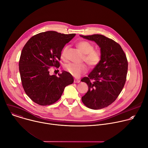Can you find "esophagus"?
Instances as JSON below:
<instances>
[{
	"label": "esophagus",
	"instance_id": "esophagus-1",
	"mask_svg": "<svg viewBox=\"0 0 148 148\" xmlns=\"http://www.w3.org/2000/svg\"><path fill=\"white\" fill-rule=\"evenodd\" d=\"M74 82L75 83H78V82H80V81L78 80V79H74Z\"/></svg>",
	"mask_w": 148,
	"mask_h": 148
}]
</instances>
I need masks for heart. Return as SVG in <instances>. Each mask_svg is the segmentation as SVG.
<instances>
[{
  "label": "heart",
  "mask_w": 148,
  "mask_h": 148,
  "mask_svg": "<svg viewBox=\"0 0 148 148\" xmlns=\"http://www.w3.org/2000/svg\"><path fill=\"white\" fill-rule=\"evenodd\" d=\"M78 49L84 54L82 60L87 63L91 67H94L97 66L101 59V52L94 49V46L90 42L86 40H81L77 44ZM68 46H65L61 51V56L64 58ZM65 69L74 77H79L82 74H85L88 71V67L86 64H77L74 63H69L65 66Z\"/></svg>",
  "instance_id": "1"
}]
</instances>
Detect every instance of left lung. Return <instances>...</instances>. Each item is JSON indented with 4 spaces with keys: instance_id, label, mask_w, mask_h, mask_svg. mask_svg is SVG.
<instances>
[{
    "instance_id": "8db88e82",
    "label": "left lung",
    "mask_w": 148,
    "mask_h": 148,
    "mask_svg": "<svg viewBox=\"0 0 148 148\" xmlns=\"http://www.w3.org/2000/svg\"><path fill=\"white\" fill-rule=\"evenodd\" d=\"M81 37L94 41L101 48V59L88 77L82 78L88 91L81 98L86 106L92 110L107 107L122 91L126 79L128 60L121 46L101 34Z\"/></svg>"
}]
</instances>
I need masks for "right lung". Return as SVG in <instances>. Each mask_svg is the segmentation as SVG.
Listing matches in <instances>:
<instances>
[{
	"label": "right lung",
	"instance_id": "right-lung-1",
	"mask_svg": "<svg viewBox=\"0 0 148 148\" xmlns=\"http://www.w3.org/2000/svg\"><path fill=\"white\" fill-rule=\"evenodd\" d=\"M75 36L48 31L32 37L21 53L18 66L23 88L35 103L46 106L57 102L64 88L73 83L72 75L65 71L50 75L52 67L58 68L61 53Z\"/></svg>",
	"mask_w": 148,
	"mask_h": 148
}]
</instances>
